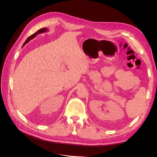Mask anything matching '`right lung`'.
Wrapping results in <instances>:
<instances>
[{
	"label": "right lung",
	"instance_id": "1",
	"mask_svg": "<svg viewBox=\"0 0 157 157\" xmlns=\"http://www.w3.org/2000/svg\"><path fill=\"white\" fill-rule=\"evenodd\" d=\"M46 30H47V29L46 28H42V29H39V31H36V33H35L34 34H33L32 35H31L29 37H28V39L25 40V42H24V44H23V46H24L27 42H29L31 39H33V38H34L37 34H39V33H43V32H45V31H46Z\"/></svg>",
	"mask_w": 157,
	"mask_h": 157
}]
</instances>
